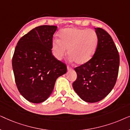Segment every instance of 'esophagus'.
<instances>
[{"label":"esophagus","instance_id":"esophagus-1","mask_svg":"<svg viewBox=\"0 0 130 130\" xmlns=\"http://www.w3.org/2000/svg\"><path fill=\"white\" fill-rule=\"evenodd\" d=\"M67 70H68V71H70V70H72V68H71V67H69V66H67Z\"/></svg>","mask_w":130,"mask_h":130}]
</instances>
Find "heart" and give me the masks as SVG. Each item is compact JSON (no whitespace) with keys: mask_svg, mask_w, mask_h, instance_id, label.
I'll return each instance as SVG.
<instances>
[{"mask_svg":"<svg viewBox=\"0 0 130 130\" xmlns=\"http://www.w3.org/2000/svg\"><path fill=\"white\" fill-rule=\"evenodd\" d=\"M60 40L53 41V53L58 60H61L66 54L78 65L85 64L93 57L96 50L98 38L92 29L69 28L60 34Z\"/></svg>","mask_w":130,"mask_h":130,"instance_id":"1","label":"heart"}]
</instances>
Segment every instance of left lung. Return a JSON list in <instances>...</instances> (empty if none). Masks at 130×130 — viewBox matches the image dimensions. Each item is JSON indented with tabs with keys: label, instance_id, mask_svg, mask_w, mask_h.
Returning a JSON list of instances; mask_svg holds the SVG:
<instances>
[{
	"label": "left lung",
	"instance_id": "left-lung-1",
	"mask_svg": "<svg viewBox=\"0 0 130 130\" xmlns=\"http://www.w3.org/2000/svg\"><path fill=\"white\" fill-rule=\"evenodd\" d=\"M95 30L98 38L96 50L89 61L74 69L77 79L73 83L76 93L89 103L99 102L111 92L120 66V56L112 38L102 28Z\"/></svg>",
	"mask_w": 130,
	"mask_h": 130
}]
</instances>
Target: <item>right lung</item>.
I'll return each mask as SVG.
<instances>
[{
  "label": "right lung",
  "mask_w": 130,
  "mask_h": 130,
  "mask_svg": "<svg viewBox=\"0 0 130 130\" xmlns=\"http://www.w3.org/2000/svg\"><path fill=\"white\" fill-rule=\"evenodd\" d=\"M57 26L42 25L24 35L16 46L12 68L18 89L30 102L47 100L57 79L67 72L65 64L52 54L53 37Z\"/></svg>",
  "instance_id": "add662e5"
}]
</instances>
